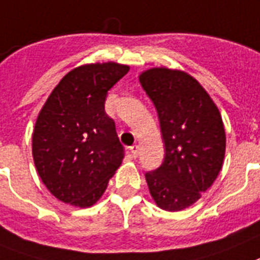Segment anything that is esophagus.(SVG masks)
I'll return each mask as SVG.
<instances>
[{"instance_id":"34e87169","label":"esophagus","mask_w":260,"mask_h":260,"mask_svg":"<svg viewBox=\"0 0 260 260\" xmlns=\"http://www.w3.org/2000/svg\"><path fill=\"white\" fill-rule=\"evenodd\" d=\"M138 151H139L138 145H133L132 147H130V153H132V155L134 156V158H137V156H138Z\"/></svg>"}]
</instances>
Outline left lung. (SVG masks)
I'll return each mask as SVG.
<instances>
[{
    "mask_svg": "<svg viewBox=\"0 0 260 260\" xmlns=\"http://www.w3.org/2000/svg\"><path fill=\"white\" fill-rule=\"evenodd\" d=\"M139 82L158 113L164 164L146 173L156 206L181 211L194 205L222 170L226 133L219 109L201 83L182 70L151 68Z\"/></svg>",
    "mask_w": 260,
    "mask_h": 260,
    "instance_id": "8db88e82",
    "label": "left lung"
}]
</instances>
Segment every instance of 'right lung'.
Instances as JSON below:
<instances>
[{"mask_svg":"<svg viewBox=\"0 0 260 260\" xmlns=\"http://www.w3.org/2000/svg\"><path fill=\"white\" fill-rule=\"evenodd\" d=\"M130 66L96 62L69 72L41 109L31 137L37 173L58 201L81 209L104 195L123 146L105 113L107 91Z\"/></svg>","mask_w":260,"mask_h":260,"instance_id":"obj_1","label":"right lung"}]
</instances>
